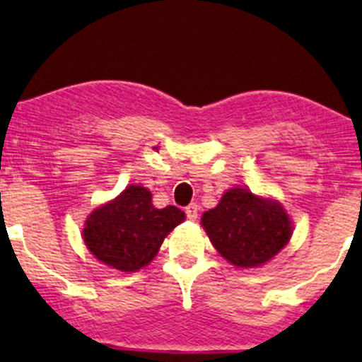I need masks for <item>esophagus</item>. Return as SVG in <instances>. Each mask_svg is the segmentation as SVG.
Here are the masks:
<instances>
[{
  "label": "esophagus",
  "instance_id": "esophagus-1",
  "mask_svg": "<svg viewBox=\"0 0 362 362\" xmlns=\"http://www.w3.org/2000/svg\"><path fill=\"white\" fill-rule=\"evenodd\" d=\"M185 216L187 219H190V221H195L199 216V206L195 204V202H192V204H189L185 207Z\"/></svg>",
  "mask_w": 362,
  "mask_h": 362
}]
</instances>
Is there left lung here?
<instances>
[{
    "mask_svg": "<svg viewBox=\"0 0 362 362\" xmlns=\"http://www.w3.org/2000/svg\"><path fill=\"white\" fill-rule=\"evenodd\" d=\"M214 248L236 267H257L289 242L293 226L281 204L247 189H231L214 209L202 214Z\"/></svg>",
    "mask_w": 362,
    "mask_h": 362,
    "instance_id": "1",
    "label": "left lung"
}]
</instances>
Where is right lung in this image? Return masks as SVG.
Returning <instances> with one entry per match:
<instances>
[{"instance_id": "obj_1", "label": "right lung", "mask_w": 362, "mask_h": 362, "mask_svg": "<svg viewBox=\"0 0 362 362\" xmlns=\"http://www.w3.org/2000/svg\"><path fill=\"white\" fill-rule=\"evenodd\" d=\"M184 218L175 206L156 209L148 189L129 185L117 199L88 216L83 240L103 264L134 272L155 259L165 236Z\"/></svg>"}]
</instances>
